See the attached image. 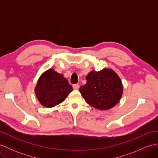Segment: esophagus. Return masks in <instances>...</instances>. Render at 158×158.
I'll return each mask as SVG.
<instances>
[{
  "label": "esophagus",
  "instance_id": "34e87169",
  "mask_svg": "<svg viewBox=\"0 0 158 158\" xmlns=\"http://www.w3.org/2000/svg\"><path fill=\"white\" fill-rule=\"evenodd\" d=\"M73 88L74 89H79V85L78 84H75L73 85Z\"/></svg>",
  "mask_w": 158,
  "mask_h": 158
}]
</instances>
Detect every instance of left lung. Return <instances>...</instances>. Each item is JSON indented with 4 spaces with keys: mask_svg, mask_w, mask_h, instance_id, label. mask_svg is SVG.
<instances>
[{
    "mask_svg": "<svg viewBox=\"0 0 158 158\" xmlns=\"http://www.w3.org/2000/svg\"><path fill=\"white\" fill-rule=\"evenodd\" d=\"M87 83L79 92L85 102L94 108L105 110L115 106L123 94V85L119 77L110 69L92 70L86 76Z\"/></svg>",
    "mask_w": 158,
    "mask_h": 158,
    "instance_id": "left-lung-1",
    "label": "left lung"
}]
</instances>
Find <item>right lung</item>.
<instances>
[{
	"instance_id": "right-lung-1",
	"label": "right lung",
	"mask_w": 158,
	"mask_h": 158,
	"mask_svg": "<svg viewBox=\"0 0 158 158\" xmlns=\"http://www.w3.org/2000/svg\"><path fill=\"white\" fill-rule=\"evenodd\" d=\"M72 91V86L63 75L53 69L40 76L35 88L39 102L47 108H52L62 102Z\"/></svg>"
}]
</instances>
